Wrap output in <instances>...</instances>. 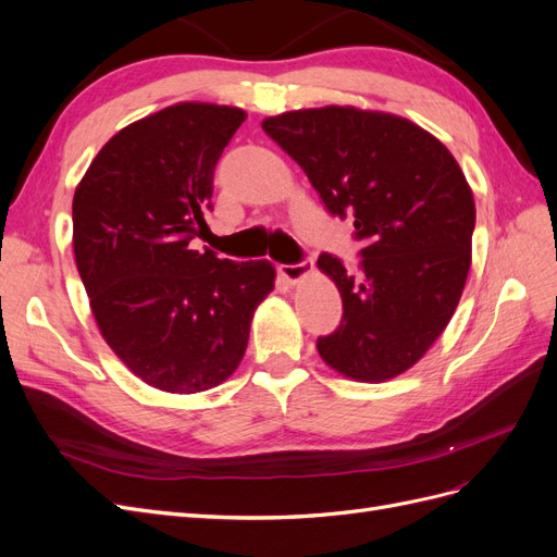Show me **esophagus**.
Here are the masks:
<instances>
[{"instance_id":"34e87169","label":"esophagus","mask_w":557,"mask_h":557,"mask_svg":"<svg viewBox=\"0 0 557 557\" xmlns=\"http://www.w3.org/2000/svg\"><path fill=\"white\" fill-rule=\"evenodd\" d=\"M278 274L288 281V283H299L301 278H307L313 274V260H301L297 264H281Z\"/></svg>"}]
</instances>
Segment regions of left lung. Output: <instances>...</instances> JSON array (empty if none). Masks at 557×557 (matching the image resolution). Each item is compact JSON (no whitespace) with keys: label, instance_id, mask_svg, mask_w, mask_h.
Instances as JSON below:
<instances>
[{"label":"left lung","instance_id":"obj_1","mask_svg":"<svg viewBox=\"0 0 557 557\" xmlns=\"http://www.w3.org/2000/svg\"><path fill=\"white\" fill-rule=\"evenodd\" d=\"M262 129L288 153L330 213L356 218L362 274L323 252L318 269L344 301L342 325L320 336L334 372L381 383L440 339L471 267L474 195L450 150L407 117L320 107L269 115Z\"/></svg>","mask_w":557,"mask_h":557}]
</instances>
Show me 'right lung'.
Returning a JSON list of instances; mask_svg holds the SVG:
<instances>
[{"label": "right lung", "instance_id": "1", "mask_svg": "<svg viewBox=\"0 0 557 557\" xmlns=\"http://www.w3.org/2000/svg\"><path fill=\"white\" fill-rule=\"evenodd\" d=\"M244 121L237 107L172 104L113 134L76 185L74 258L97 327L162 393L227 381L274 290L272 262L190 248L209 232L215 162Z\"/></svg>", "mask_w": 557, "mask_h": 557}]
</instances>
